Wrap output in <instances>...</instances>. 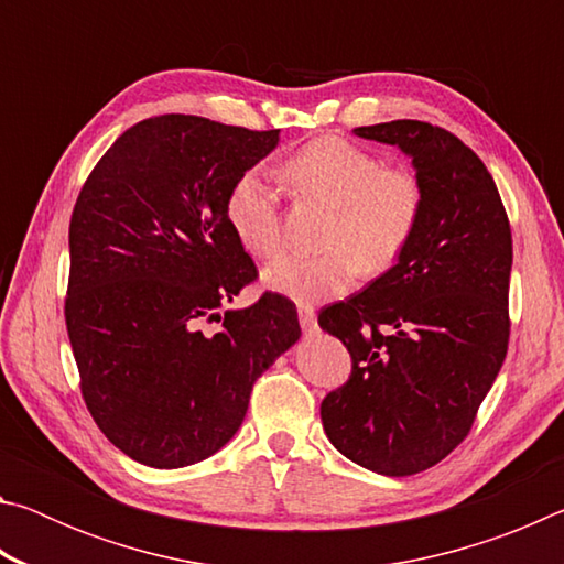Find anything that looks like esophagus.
<instances>
[{
    "label": "esophagus",
    "instance_id": "obj_1",
    "mask_svg": "<svg viewBox=\"0 0 564 564\" xmlns=\"http://www.w3.org/2000/svg\"><path fill=\"white\" fill-rule=\"evenodd\" d=\"M299 321L305 333L316 330V311H313V305H299Z\"/></svg>",
    "mask_w": 564,
    "mask_h": 564
}]
</instances>
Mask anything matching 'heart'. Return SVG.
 Wrapping results in <instances>:
<instances>
[{
  "instance_id": "obj_1",
  "label": "heart",
  "mask_w": 564,
  "mask_h": 564,
  "mask_svg": "<svg viewBox=\"0 0 564 564\" xmlns=\"http://www.w3.org/2000/svg\"><path fill=\"white\" fill-rule=\"evenodd\" d=\"M295 194L330 208L321 256H279L263 285L299 303L328 301L358 281L360 265L383 273L413 241L423 216V186L405 166L340 137H321L285 161ZM226 221L248 253L269 259L281 248L279 196L259 169H248L226 194Z\"/></svg>"
}]
</instances>
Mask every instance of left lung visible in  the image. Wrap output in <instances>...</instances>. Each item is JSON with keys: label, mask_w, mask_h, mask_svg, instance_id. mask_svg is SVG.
Masks as SVG:
<instances>
[{"label": "left lung", "mask_w": 564, "mask_h": 564, "mask_svg": "<svg viewBox=\"0 0 564 564\" xmlns=\"http://www.w3.org/2000/svg\"><path fill=\"white\" fill-rule=\"evenodd\" d=\"M356 133L413 159L423 216L393 269L318 316L352 360L321 420L348 460L403 477L465 441L500 373L512 234L490 171L455 133L413 119Z\"/></svg>", "instance_id": "1"}]
</instances>
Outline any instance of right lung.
Here are the masks:
<instances>
[{
    "mask_svg": "<svg viewBox=\"0 0 564 564\" xmlns=\"http://www.w3.org/2000/svg\"><path fill=\"white\" fill-rule=\"evenodd\" d=\"M279 129L188 113L133 123L84 181L69 224L64 318L94 423L141 465H194L241 427L253 383L301 338L295 305L231 301L259 271L226 221L234 181Z\"/></svg>",
    "mask_w": 564,
    "mask_h": 564,
    "instance_id": "add662e5",
    "label": "right lung"
}]
</instances>
